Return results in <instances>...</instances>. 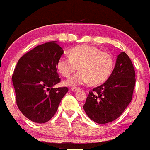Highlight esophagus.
Wrapping results in <instances>:
<instances>
[{
  "instance_id": "obj_1",
  "label": "esophagus",
  "mask_w": 150,
  "mask_h": 150,
  "mask_svg": "<svg viewBox=\"0 0 150 150\" xmlns=\"http://www.w3.org/2000/svg\"><path fill=\"white\" fill-rule=\"evenodd\" d=\"M80 89L79 87H72L71 88V90L72 91V92H77V91H78Z\"/></svg>"
}]
</instances>
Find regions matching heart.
Masks as SVG:
<instances>
[{
  "label": "heart",
  "instance_id": "b5f03b06",
  "mask_svg": "<svg viewBox=\"0 0 150 150\" xmlns=\"http://www.w3.org/2000/svg\"><path fill=\"white\" fill-rule=\"evenodd\" d=\"M58 72L65 78H69L77 70L79 72L66 82L70 86L89 82L91 85L103 83L110 78L115 67V59L108 52L91 45L74 47L69 56H61L57 61Z\"/></svg>",
  "mask_w": 150,
  "mask_h": 150
}]
</instances>
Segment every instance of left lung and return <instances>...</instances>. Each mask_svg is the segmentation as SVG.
<instances>
[{
    "label": "left lung",
    "mask_w": 150,
    "mask_h": 150,
    "mask_svg": "<svg viewBox=\"0 0 150 150\" xmlns=\"http://www.w3.org/2000/svg\"><path fill=\"white\" fill-rule=\"evenodd\" d=\"M135 85V68L123 52L117 55L115 67L107 81L89 92L83 110L98 124L112 122L121 115L131 102Z\"/></svg>",
    "instance_id": "8db88e82"
}]
</instances>
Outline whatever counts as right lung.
Listing matches in <instances>:
<instances>
[{"label":"right lung","instance_id":"add662e5","mask_svg":"<svg viewBox=\"0 0 150 150\" xmlns=\"http://www.w3.org/2000/svg\"><path fill=\"white\" fill-rule=\"evenodd\" d=\"M63 52L55 41L43 43L23 54L15 67L12 83L17 106L33 122L50 121L68 92L67 86L53 88L61 81L56 65Z\"/></svg>","mask_w":150,"mask_h":150}]
</instances>
